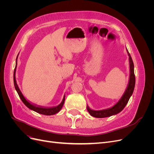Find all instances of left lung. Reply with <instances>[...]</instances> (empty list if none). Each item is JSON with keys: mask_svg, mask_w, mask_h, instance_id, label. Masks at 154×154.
<instances>
[{"mask_svg": "<svg viewBox=\"0 0 154 154\" xmlns=\"http://www.w3.org/2000/svg\"><path fill=\"white\" fill-rule=\"evenodd\" d=\"M127 52L128 56V60H129V66H130V74H129V80L128 82V85L127 88L123 93L122 96L119 101L114 104L112 106L110 107V108L100 110H94L91 109L89 106L87 105V109L90 114L91 116L93 117L97 118H103L110 117V116H114L119 113L122 112L123 109L125 108L126 105L127 104L128 101L130 99V97L133 94V92L135 87V83H136V78L134 75V66L132 61V59L131 56L128 53V49H127Z\"/></svg>", "mask_w": 154, "mask_h": 154, "instance_id": "obj_1", "label": "left lung"}]
</instances>
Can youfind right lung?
<instances>
[{
    "mask_svg": "<svg viewBox=\"0 0 154 154\" xmlns=\"http://www.w3.org/2000/svg\"><path fill=\"white\" fill-rule=\"evenodd\" d=\"M18 54H19V53H18ZM18 54L17 57L15 68V70H14L13 82H14V85H15V90L17 91L18 96H19V97H20V98L21 99V100L22 101L23 103H24V104L27 107V108H29V109L33 110V111L36 112L38 113V114L46 115V116H51V115H54L55 114L58 113V112L62 109V106L63 105L64 101H65V95L63 97L62 101L58 106H54V107H51V108H44V107H41V106H36V105L31 104V103H29L28 101L26 100V99L24 97V95L22 94V92L20 91L19 87H18V86L17 85V81H16V77H15V73H16L17 66V58H18Z\"/></svg>",
    "mask_w": 154,
    "mask_h": 154,
    "instance_id": "obj_1",
    "label": "right lung"
}]
</instances>
